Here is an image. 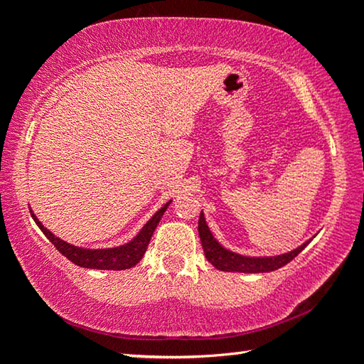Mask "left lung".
I'll return each instance as SVG.
<instances>
[{
  "mask_svg": "<svg viewBox=\"0 0 364 364\" xmlns=\"http://www.w3.org/2000/svg\"><path fill=\"white\" fill-rule=\"evenodd\" d=\"M199 236L202 242V249L207 260L210 262L215 268L220 271H241V273H267V271H274L281 267H284L291 260H294L301 250H304L310 241L301 244L299 249H295L289 254L284 255H276V257H260V258H252V257H242L234 254L221 247V245L215 241L210 230L204 220V215L200 213L199 217Z\"/></svg>",
  "mask_w": 364,
  "mask_h": 364,
  "instance_id": "1",
  "label": "left lung"
}]
</instances>
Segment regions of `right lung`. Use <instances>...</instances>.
Masks as SVG:
<instances>
[{
    "instance_id": "right-lung-1",
    "label": "right lung",
    "mask_w": 364,
    "mask_h": 364,
    "mask_svg": "<svg viewBox=\"0 0 364 364\" xmlns=\"http://www.w3.org/2000/svg\"><path fill=\"white\" fill-rule=\"evenodd\" d=\"M168 204L170 202H167V204H165L149 221H147L143 230L138 232V236L134 237L132 242L120 245V247H114V249L91 250V249L75 247V245L64 242L63 239L56 237L51 231H48L46 228L40 223L38 218L35 217L33 212H32V218L35 220V223L38 225L43 234H45L49 241L54 244V247H56L64 257L69 258L72 263L78 264V267L93 268V269H128L134 267L136 263H139L141 258H143V255L146 254V249L147 245H149L154 230L157 228L159 221L162 218L164 212L167 210Z\"/></svg>"
}]
</instances>
